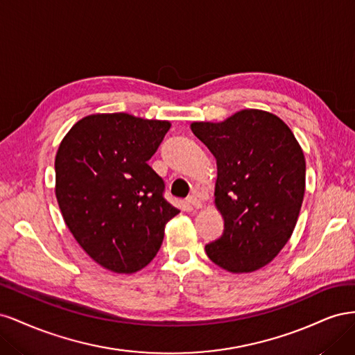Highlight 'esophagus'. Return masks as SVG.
<instances>
[{
	"label": "esophagus",
	"mask_w": 355,
	"mask_h": 355,
	"mask_svg": "<svg viewBox=\"0 0 355 355\" xmlns=\"http://www.w3.org/2000/svg\"><path fill=\"white\" fill-rule=\"evenodd\" d=\"M188 204H189L191 207H194V209H201L202 207V202H201V200L197 196L188 197Z\"/></svg>",
	"instance_id": "34e87169"
}]
</instances>
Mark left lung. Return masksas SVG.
<instances>
[{"label": "left lung", "instance_id": "1", "mask_svg": "<svg viewBox=\"0 0 355 355\" xmlns=\"http://www.w3.org/2000/svg\"><path fill=\"white\" fill-rule=\"evenodd\" d=\"M191 130L216 158L214 202L225 228L206 244L213 263L252 272L288 241L305 194V157L292 130L274 114L243 110Z\"/></svg>", "mask_w": 355, "mask_h": 355}]
</instances>
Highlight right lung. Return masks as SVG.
<instances>
[{"instance_id":"right-lung-1","label":"right lung","mask_w":355,"mask_h":355,"mask_svg":"<svg viewBox=\"0 0 355 355\" xmlns=\"http://www.w3.org/2000/svg\"><path fill=\"white\" fill-rule=\"evenodd\" d=\"M168 121L124 112L89 115L63 139L55 161L62 216L84 252L106 270L132 274L151 262L179 210L148 164Z\"/></svg>"}]
</instances>
